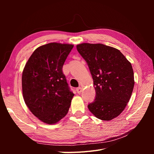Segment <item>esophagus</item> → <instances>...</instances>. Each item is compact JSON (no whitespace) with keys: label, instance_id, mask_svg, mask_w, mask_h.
Segmentation results:
<instances>
[{"label":"esophagus","instance_id":"esophagus-1","mask_svg":"<svg viewBox=\"0 0 154 154\" xmlns=\"http://www.w3.org/2000/svg\"><path fill=\"white\" fill-rule=\"evenodd\" d=\"M76 92H78V94H80V93L82 92V87L76 88Z\"/></svg>","mask_w":154,"mask_h":154}]
</instances>
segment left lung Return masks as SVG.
<instances>
[{
	"label": "left lung",
	"instance_id": "obj_1",
	"mask_svg": "<svg viewBox=\"0 0 154 154\" xmlns=\"http://www.w3.org/2000/svg\"><path fill=\"white\" fill-rule=\"evenodd\" d=\"M94 82V101L88 109L97 118L110 121L125 109L134 86L132 65L118 49L101 44L76 45Z\"/></svg>",
	"mask_w": 154,
	"mask_h": 154
}]
</instances>
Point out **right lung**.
Here are the masks:
<instances>
[{"mask_svg": "<svg viewBox=\"0 0 154 154\" xmlns=\"http://www.w3.org/2000/svg\"><path fill=\"white\" fill-rule=\"evenodd\" d=\"M74 45L49 43L38 48L23 70V97L30 111L42 122L53 125L67 114L74 94L62 67Z\"/></svg>", "mask_w": 154, "mask_h": 154, "instance_id": "add662e5", "label": "right lung"}]
</instances>
